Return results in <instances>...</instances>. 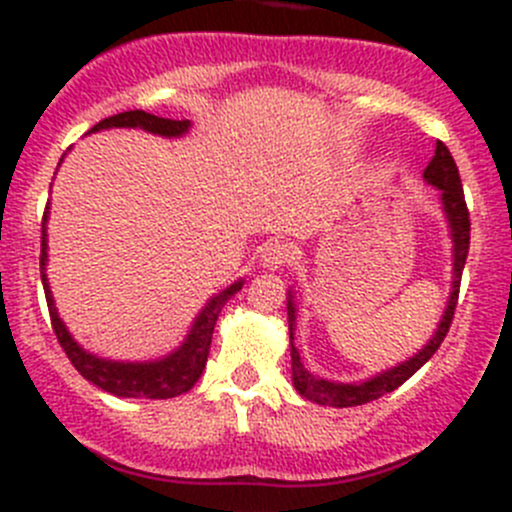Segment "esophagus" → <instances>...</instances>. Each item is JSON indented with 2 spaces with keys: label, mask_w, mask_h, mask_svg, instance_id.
Here are the masks:
<instances>
[{
  "label": "esophagus",
  "mask_w": 512,
  "mask_h": 512,
  "mask_svg": "<svg viewBox=\"0 0 512 512\" xmlns=\"http://www.w3.org/2000/svg\"><path fill=\"white\" fill-rule=\"evenodd\" d=\"M289 255H292V250H289L287 242L282 240H270L262 245V265L270 267V270H277V267H282L285 262H289Z\"/></svg>",
  "instance_id": "1"
}]
</instances>
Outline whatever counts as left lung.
Returning <instances> with one entry per match:
<instances>
[{
    "mask_svg": "<svg viewBox=\"0 0 512 512\" xmlns=\"http://www.w3.org/2000/svg\"><path fill=\"white\" fill-rule=\"evenodd\" d=\"M423 178L431 185H436L441 190L443 210L448 215V223H451V235H453V292L448 299L446 314H443L441 324H438V332L433 334L431 342L418 352L414 359L404 361V364L394 366L391 371L374 376V379L364 381V384H332L327 379H317L314 374H309L307 369L299 361V352L292 347V381L294 389L304 396V399L314 401V404L322 406H334V409H347V406H361L369 404V401L381 399L389 391L399 389L406 379L416 374L433 354L438 352V347L446 339L448 329H451L453 312H456L458 304V289H461V275L463 265H466L468 247H471V215H468L466 195H463L461 175H458V165L453 160L451 151L446 148V143H436V153H433L431 163L423 170ZM287 314H289V339H292V324H294V304L292 294H289L287 302Z\"/></svg>",
    "mask_w": 512,
    "mask_h": 512,
    "instance_id": "obj_1",
    "label": "left lung"
}]
</instances>
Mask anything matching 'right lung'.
Instances as JSON below:
<instances>
[{
    "mask_svg": "<svg viewBox=\"0 0 512 512\" xmlns=\"http://www.w3.org/2000/svg\"><path fill=\"white\" fill-rule=\"evenodd\" d=\"M143 128V131L158 133V136H180V133L188 131V121H170V118H158L153 113L146 111H123L116 116H108L103 121H98L91 131H101V128ZM46 223V213H44ZM41 223V255H39V267H41V282H44V294L46 304H49V317H51V329H54L56 339H59L61 349L69 356L71 364L76 366L84 379H89L91 384H96L98 389L108 391L113 396H126V399H173V396L185 394L195 386V381L200 379L205 369V361L210 354V342H213V329L218 322V314L223 312L225 302L242 287V282H235L232 287H227L223 294H218L215 299H210L208 307L200 312L198 322H195L193 332L188 334L183 347L175 354H170L168 359L151 361V364H121V361H106L98 359V356L84 352L79 344L71 339V334L66 332V327L61 324L59 314L54 309V299H51L49 282H46L44 265H46V225Z\"/></svg>",
    "mask_w": 512,
    "mask_h": 512,
    "instance_id": "add662e5",
    "label": "right lung"
}]
</instances>
